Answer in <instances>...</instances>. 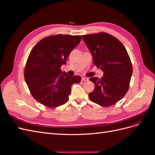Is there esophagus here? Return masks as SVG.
I'll return each instance as SVG.
<instances>
[{"label": "esophagus", "instance_id": "obj_1", "mask_svg": "<svg viewBox=\"0 0 155 155\" xmlns=\"http://www.w3.org/2000/svg\"><path fill=\"white\" fill-rule=\"evenodd\" d=\"M88 80H89V78H86V77H82V81H87Z\"/></svg>", "mask_w": 155, "mask_h": 155}]
</instances>
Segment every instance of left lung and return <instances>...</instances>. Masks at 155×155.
Returning a JSON list of instances; mask_svg holds the SVG:
<instances>
[{
  "mask_svg": "<svg viewBox=\"0 0 155 155\" xmlns=\"http://www.w3.org/2000/svg\"><path fill=\"white\" fill-rule=\"evenodd\" d=\"M82 39L92 55L94 64L104 73L101 78H90L95 84L94 90L89 94L90 100L104 107L116 104L127 94L132 74L126 48L107 33L84 35Z\"/></svg>",
  "mask_w": 155,
  "mask_h": 155,
  "instance_id": "8db88e82",
  "label": "left lung"
}]
</instances>
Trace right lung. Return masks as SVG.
<instances>
[{"mask_svg":"<svg viewBox=\"0 0 155 155\" xmlns=\"http://www.w3.org/2000/svg\"><path fill=\"white\" fill-rule=\"evenodd\" d=\"M81 36L58 34L39 41L31 51L25 69V79L31 94L38 102L56 108L68 102L71 87L81 77L69 76L60 69Z\"/></svg>","mask_w":155,"mask_h":155,"instance_id":"obj_1","label":"right lung"}]
</instances>
